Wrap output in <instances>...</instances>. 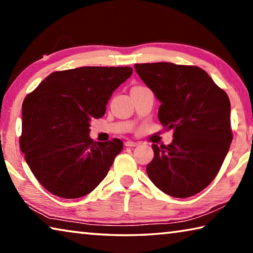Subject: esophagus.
Listing matches in <instances>:
<instances>
[{
    "mask_svg": "<svg viewBox=\"0 0 253 253\" xmlns=\"http://www.w3.org/2000/svg\"><path fill=\"white\" fill-rule=\"evenodd\" d=\"M125 145H126V146H128V147H135V146H137V145H139V143L138 142H134V140H127V142L125 143Z\"/></svg>",
    "mask_w": 253,
    "mask_h": 253,
    "instance_id": "34e87169",
    "label": "esophagus"
}]
</instances>
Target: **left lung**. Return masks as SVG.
<instances>
[{
	"instance_id": "left-lung-1",
	"label": "left lung",
	"mask_w": 253,
	"mask_h": 253,
	"mask_svg": "<svg viewBox=\"0 0 253 253\" xmlns=\"http://www.w3.org/2000/svg\"><path fill=\"white\" fill-rule=\"evenodd\" d=\"M134 68L161 102L158 121L174 131L168 146L152 145L148 177L174 198L198 194L219 173L232 142L228 95L199 67L156 62Z\"/></svg>"
}]
</instances>
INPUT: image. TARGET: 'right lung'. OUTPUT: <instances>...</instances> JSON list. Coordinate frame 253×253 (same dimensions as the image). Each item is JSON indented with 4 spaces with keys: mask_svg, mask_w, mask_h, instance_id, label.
<instances>
[{
    "mask_svg": "<svg viewBox=\"0 0 253 253\" xmlns=\"http://www.w3.org/2000/svg\"><path fill=\"white\" fill-rule=\"evenodd\" d=\"M130 67H81L55 71L22 105L20 147L30 169L50 193L77 199L96 188L123 149V142H93L92 118L106 113Z\"/></svg>",
    "mask_w": 253,
    "mask_h": 253,
    "instance_id": "right-lung-1",
    "label": "right lung"
}]
</instances>
